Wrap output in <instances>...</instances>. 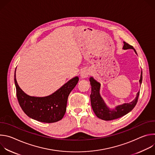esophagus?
Masks as SVG:
<instances>
[{
  "mask_svg": "<svg viewBox=\"0 0 155 155\" xmlns=\"http://www.w3.org/2000/svg\"><path fill=\"white\" fill-rule=\"evenodd\" d=\"M90 74V72L87 69H84L83 71H81V74H80V77L82 78H86L88 77V75Z\"/></svg>",
  "mask_w": 155,
  "mask_h": 155,
  "instance_id": "obj_1",
  "label": "esophagus"
}]
</instances>
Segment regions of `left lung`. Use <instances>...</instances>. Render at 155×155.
<instances>
[{"label": "left lung", "instance_id": "left-lung-1", "mask_svg": "<svg viewBox=\"0 0 155 155\" xmlns=\"http://www.w3.org/2000/svg\"><path fill=\"white\" fill-rule=\"evenodd\" d=\"M124 45L123 47V50H128V49H133L135 53L137 54L136 51L134 49L133 47L129 45L128 43L124 41ZM90 81L91 86V93L90 95L91 98V107L93 110V111L96 115L100 119L105 120V121H110L113 120L123 116L126 115L129 112H130L131 110L134 108L136 106L140 91L137 93L136 98L129 103H124L121 105H117L114 108H110L105 102H104V99L101 97L100 94V87L101 84L100 83L97 82L96 80L94 79L93 77L90 78ZM142 81V71L141 72L140 78L139 80L140 84L141 85Z\"/></svg>", "mask_w": 155, "mask_h": 155}]
</instances>
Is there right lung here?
Instances as JSON below:
<instances>
[{
	"label": "right lung",
	"instance_id": "1",
	"mask_svg": "<svg viewBox=\"0 0 155 155\" xmlns=\"http://www.w3.org/2000/svg\"><path fill=\"white\" fill-rule=\"evenodd\" d=\"M16 96L23 112L31 118L42 123H54L61 120L66 111L68 99L79 78L74 77L53 94L45 97H34L26 94L19 86L15 72Z\"/></svg>",
	"mask_w": 155,
	"mask_h": 155
}]
</instances>
